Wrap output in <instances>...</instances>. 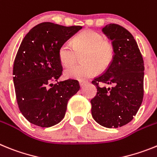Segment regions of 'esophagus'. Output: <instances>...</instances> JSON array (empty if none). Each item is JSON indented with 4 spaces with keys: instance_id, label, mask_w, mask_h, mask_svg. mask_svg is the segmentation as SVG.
<instances>
[{
    "instance_id": "obj_1",
    "label": "esophagus",
    "mask_w": 157,
    "mask_h": 157,
    "mask_svg": "<svg viewBox=\"0 0 157 157\" xmlns=\"http://www.w3.org/2000/svg\"><path fill=\"white\" fill-rule=\"evenodd\" d=\"M86 83H87L86 80H80V81H79V84H80V87L84 86V84H86Z\"/></svg>"
}]
</instances>
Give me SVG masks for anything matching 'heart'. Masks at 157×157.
I'll list each match as a JSON object with an SVG mask.
<instances>
[{
	"label": "heart",
	"instance_id": "obj_1",
	"mask_svg": "<svg viewBox=\"0 0 157 157\" xmlns=\"http://www.w3.org/2000/svg\"><path fill=\"white\" fill-rule=\"evenodd\" d=\"M84 53L81 61L84 64L73 65L65 69L64 75L68 79L84 80L105 70L114 58L112 43L104 39L101 33L93 30H84L73 40V45L65 42L59 47L58 58L62 65L69 67L77 61V54Z\"/></svg>",
	"mask_w": 157,
	"mask_h": 157
}]
</instances>
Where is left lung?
<instances>
[{"label":"left lung","mask_w":157,"mask_h":157,"mask_svg":"<svg viewBox=\"0 0 157 157\" xmlns=\"http://www.w3.org/2000/svg\"><path fill=\"white\" fill-rule=\"evenodd\" d=\"M102 31L114 46L113 61L104 73L92 80L97 93L91 100L92 115L107 128H118L133 118L144 96V61L137 42L129 31L115 24ZM103 83L111 85L103 87Z\"/></svg>","instance_id":"left-lung-1"}]
</instances>
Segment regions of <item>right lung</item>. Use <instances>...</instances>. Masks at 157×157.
Wrapping results in <instances>:
<instances>
[{
	"mask_svg": "<svg viewBox=\"0 0 157 157\" xmlns=\"http://www.w3.org/2000/svg\"><path fill=\"white\" fill-rule=\"evenodd\" d=\"M81 28L45 22L22 41L13 65V83L19 108L31 123L41 127L59 123L69 99L80 89L77 80L58 82L62 72L58 50Z\"/></svg>",
	"mask_w": 157,
	"mask_h": 157,
	"instance_id": "add662e5",
	"label": "right lung"
}]
</instances>
